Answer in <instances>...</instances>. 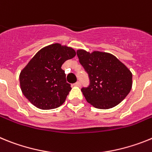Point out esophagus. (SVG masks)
Wrapping results in <instances>:
<instances>
[{
	"label": "esophagus",
	"instance_id": "1",
	"mask_svg": "<svg viewBox=\"0 0 152 152\" xmlns=\"http://www.w3.org/2000/svg\"><path fill=\"white\" fill-rule=\"evenodd\" d=\"M80 85H81V83L80 82H76V83L74 84V86H80Z\"/></svg>",
	"mask_w": 152,
	"mask_h": 152
}]
</instances>
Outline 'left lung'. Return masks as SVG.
Masks as SVG:
<instances>
[{"label": "left lung", "mask_w": 152, "mask_h": 152, "mask_svg": "<svg viewBox=\"0 0 152 152\" xmlns=\"http://www.w3.org/2000/svg\"><path fill=\"white\" fill-rule=\"evenodd\" d=\"M76 53L90 80L89 86L81 89L86 101L101 109L118 105L131 91V71L109 53L78 50Z\"/></svg>", "instance_id": "8db88e82"}]
</instances>
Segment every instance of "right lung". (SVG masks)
Listing matches in <instances>:
<instances>
[{"label": "right lung", "mask_w": 152, "mask_h": 152, "mask_svg": "<svg viewBox=\"0 0 152 152\" xmlns=\"http://www.w3.org/2000/svg\"><path fill=\"white\" fill-rule=\"evenodd\" d=\"M75 56L72 47L53 43L38 51L21 70V91L34 106L48 110L63 105L72 88L61 66Z\"/></svg>", "instance_id": "right-lung-1"}]
</instances>
